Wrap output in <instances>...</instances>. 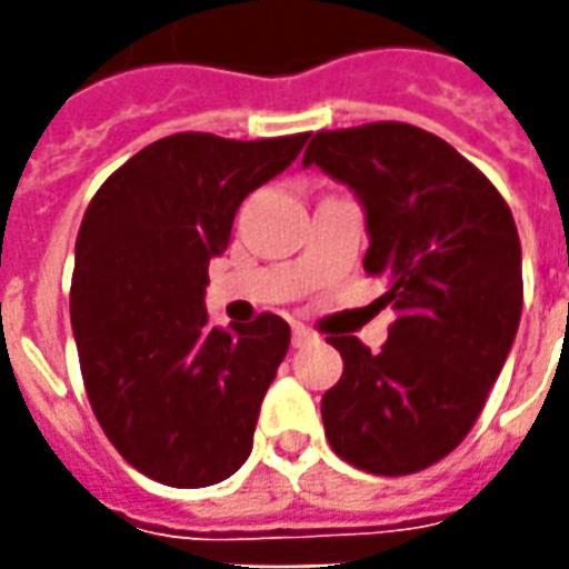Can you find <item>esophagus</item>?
Returning <instances> with one entry per match:
<instances>
[{
	"mask_svg": "<svg viewBox=\"0 0 569 569\" xmlns=\"http://www.w3.org/2000/svg\"><path fill=\"white\" fill-rule=\"evenodd\" d=\"M310 341H317V335L305 329V326H292V347H305Z\"/></svg>",
	"mask_w": 569,
	"mask_h": 569,
	"instance_id": "obj_1",
	"label": "esophagus"
}]
</instances>
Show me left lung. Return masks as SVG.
Returning a JSON list of instances; mask_svg holds the SVG:
<instances>
[{
	"label": "left lung",
	"instance_id": "1",
	"mask_svg": "<svg viewBox=\"0 0 569 569\" xmlns=\"http://www.w3.org/2000/svg\"><path fill=\"white\" fill-rule=\"evenodd\" d=\"M310 163L362 203V268L396 310L381 353L329 338L345 375L322 396L326 439L371 476H411L466 439L512 350L525 301L512 210L460 151L402 121L322 130Z\"/></svg>",
	"mask_w": 569,
	"mask_h": 569
}]
</instances>
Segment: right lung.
Returning a JSON list of instances; mask_svg holds the SVG:
<instances>
[{
	"mask_svg": "<svg viewBox=\"0 0 569 569\" xmlns=\"http://www.w3.org/2000/svg\"><path fill=\"white\" fill-rule=\"evenodd\" d=\"M305 142L173 133L121 163L84 210L69 292L84 390L106 439L161 485L207 488L252 451L289 322L210 326L207 268L243 198Z\"/></svg>",
	"mask_w": 569,
	"mask_h": 569,
	"instance_id": "obj_1",
	"label": "right lung"
}]
</instances>
